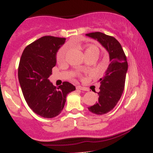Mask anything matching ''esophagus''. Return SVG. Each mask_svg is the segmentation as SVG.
Wrapping results in <instances>:
<instances>
[{
  "instance_id": "1",
  "label": "esophagus",
  "mask_w": 153,
  "mask_h": 153,
  "mask_svg": "<svg viewBox=\"0 0 153 153\" xmlns=\"http://www.w3.org/2000/svg\"><path fill=\"white\" fill-rule=\"evenodd\" d=\"M76 89H79V90H82V91H88V89H87V88L82 87V86H80V85L76 86Z\"/></svg>"
}]
</instances>
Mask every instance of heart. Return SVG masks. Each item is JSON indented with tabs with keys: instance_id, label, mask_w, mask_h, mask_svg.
<instances>
[{
	"instance_id": "heart-1",
	"label": "heart",
	"mask_w": 153,
	"mask_h": 153,
	"mask_svg": "<svg viewBox=\"0 0 153 153\" xmlns=\"http://www.w3.org/2000/svg\"><path fill=\"white\" fill-rule=\"evenodd\" d=\"M68 51V46H63L59 50L58 53L56 54V60L58 62H62L65 59L66 53ZM93 52H99V49L96 46H92V45H89V46H87L84 49V53L85 55L89 54V53H93Z\"/></svg>"
}]
</instances>
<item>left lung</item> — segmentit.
<instances>
[{
    "instance_id": "8db88e82",
    "label": "left lung",
    "mask_w": 153,
    "mask_h": 153,
    "mask_svg": "<svg viewBox=\"0 0 153 153\" xmlns=\"http://www.w3.org/2000/svg\"><path fill=\"white\" fill-rule=\"evenodd\" d=\"M86 36L97 40L109 55L110 64L105 75L100 79V91L98 92V101L88 107L94 114H107L115 107L123 93L128 69L126 56L121 44L113 36L101 32H93Z\"/></svg>"
}]
</instances>
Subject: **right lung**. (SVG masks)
Instances as JSON below:
<instances>
[{
	"label": "right lung",
	"instance_id": "1",
	"mask_svg": "<svg viewBox=\"0 0 153 153\" xmlns=\"http://www.w3.org/2000/svg\"><path fill=\"white\" fill-rule=\"evenodd\" d=\"M65 40L51 36L41 37L25 48L19 62L18 76L25 100L36 114L44 118L59 115L66 95L76 89L68 82L56 87L48 80L56 64V52Z\"/></svg>",
	"mask_w": 153,
	"mask_h": 153
}]
</instances>
